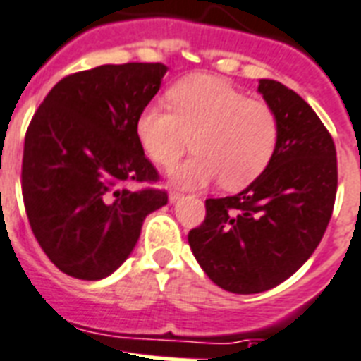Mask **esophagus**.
Here are the masks:
<instances>
[{
  "instance_id": "esophagus-1",
  "label": "esophagus",
  "mask_w": 361,
  "mask_h": 361,
  "mask_svg": "<svg viewBox=\"0 0 361 361\" xmlns=\"http://www.w3.org/2000/svg\"><path fill=\"white\" fill-rule=\"evenodd\" d=\"M180 197H183V192H178V190H171V192H169V201H171V203H175V201L180 200Z\"/></svg>"
}]
</instances>
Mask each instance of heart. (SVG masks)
<instances>
[{
    "instance_id": "b5f03b06",
    "label": "heart",
    "mask_w": 361,
    "mask_h": 361,
    "mask_svg": "<svg viewBox=\"0 0 361 361\" xmlns=\"http://www.w3.org/2000/svg\"><path fill=\"white\" fill-rule=\"evenodd\" d=\"M169 109L149 103L135 120L141 149L156 166L171 167L188 150L195 154L173 169L180 186L219 180L228 190L252 184L275 158L281 124L275 109L212 75H190L167 90Z\"/></svg>"
}]
</instances>
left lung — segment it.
Listing matches in <instances>:
<instances>
[{
	"mask_svg": "<svg viewBox=\"0 0 361 361\" xmlns=\"http://www.w3.org/2000/svg\"><path fill=\"white\" fill-rule=\"evenodd\" d=\"M281 139L264 175L235 195L205 201V220L188 243L201 269L233 294L281 284L322 241L337 194L335 142L311 105L288 86L262 79Z\"/></svg>",
	"mask_w": 361,
	"mask_h": 361,
	"instance_id": "1",
	"label": "left lung"
}]
</instances>
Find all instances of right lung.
<instances>
[{"label":"right lung","mask_w":361,"mask_h":361,"mask_svg":"<svg viewBox=\"0 0 361 361\" xmlns=\"http://www.w3.org/2000/svg\"><path fill=\"white\" fill-rule=\"evenodd\" d=\"M164 63H120L67 75L27 126L22 197L39 247L66 275L97 281L135 247L147 214L167 203L135 120L160 90Z\"/></svg>","instance_id":"right-lung-1"}]
</instances>
